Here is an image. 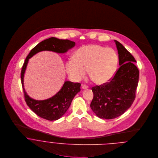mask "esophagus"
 Instances as JSON below:
<instances>
[{
  "label": "esophagus",
  "instance_id": "obj_1",
  "mask_svg": "<svg viewBox=\"0 0 158 158\" xmlns=\"http://www.w3.org/2000/svg\"><path fill=\"white\" fill-rule=\"evenodd\" d=\"M81 88L83 89H86L88 88V86L86 85H85V84H81Z\"/></svg>",
  "mask_w": 158,
  "mask_h": 158
}]
</instances>
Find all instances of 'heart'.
<instances>
[{"label":"heart","mask_w":158,"mask_h":158,"mask_svg":"<svg viewBox=\"0 0 158 158\" xmlns=\"http://www.w3.org/2000/svg\"><path fill=\"white\" fill-rule=\"evenodd\" d=\"M118 56L114 49L98 44L83 46L78 48L75 58L66 63L68 75L73 80H80L86 73L88 69L93 80L103 85L111 80L116 72Z\"/></svg>","instance_id":"b5f03b06"}]
</instances>
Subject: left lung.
Segmentation results:
<instances>
[{"instance_id": "1", "label": "left lung", "mask_w": 158, "mask_h": 158, "mask_svg": "<svg viewBox=\"0 0 158 158\" xmlns=\"http://www.w3.org/2000/svg\"><path fill=\"white\" fill-rule=\"evenodd\" d=\"M120 66L108 83L92 88L90 108L101 118L113 119L125 113L133 104L138 85L139 70L134 56L115 41Z\"/></svg>"}]
</instances>
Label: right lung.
I'll use <instances>...</instances> for the list:
<instances>
[{
  "label": "right lung",
  "mask_w": 158,
  "mask_h": 158,
  "mask_svg": "<svg viewBox=\"0 0 158 158\" xmlns=\"http://www.w3.org/2000/svg\"><path fill=\"white\" fill-rule=\"evenodd\" d=\"M75 44L68 40H59L52 37L44 40L32 48L23 64L21 78L25 100L28 107L39 117L48 120L59 119L67 111L75 95L80 91V83L67 81L62 88L53 97L44 100H36L30 98L23 88V75L28 59L39 52L50 50L57 53H65Z\"/></svg>",
  "instance_id": "1"
}]
</instances>
